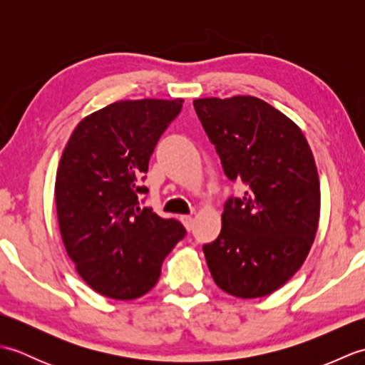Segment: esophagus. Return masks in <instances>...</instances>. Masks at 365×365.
<instances>
[{
	"instance_id": "esophagus-1",
	"label": "esophagus",
	"mask_w": 365,
	"mask_h": 365,
	"mask_svg": "<svg viewBox=\"0 0 365 365\" xmlns=\"http://www.w3.org/2000/svg\"><path fill=\"white\" fill-rule=\"evenodd\" d=\"M180 221L183 222V226H185V229H187V230H191V229H192V218H191V216L183 215L182 218H180Z\"/></svg>"
}]
</instances>
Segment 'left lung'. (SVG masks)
<instances>
[{
    "instance_id": "left-lung-1",
    "label": "left lung",
    "mask_w": 365,
    "mask_h": 365,
    "mask_svg": "<svg viewBox=\"0 0 365 365\" xmlns=\"http://www.w3.org/2000/svg\"><path fill=\"white\" fill-rule=\"evenodd\" d=\"M195 110L232 182L222 227L204 254L213 281L237 298L276 292L304 263L320 220V180L311 147L284 113L252 96L196 98Z\"/></svg>"
}]
</instances>
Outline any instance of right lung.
<instances>
[{"instance_id": "obj_1", "label": "right lung", "mask_w": 365, "mask_h": 365, "mask_svg": "<svg viewBox=\"0 0 365 365\" xmlns=\"http://www.w3.org/2000/svg\"><path fill=\"white\" fill-rule=\"evenodd\" d=\"M182 102H114L86 115L64 147L54 182L61 238L76 273L106 298L128 301L152 290L185 235L178 221L139 205L147 188L138 182Z\"/></svg>"}]
</instances>
